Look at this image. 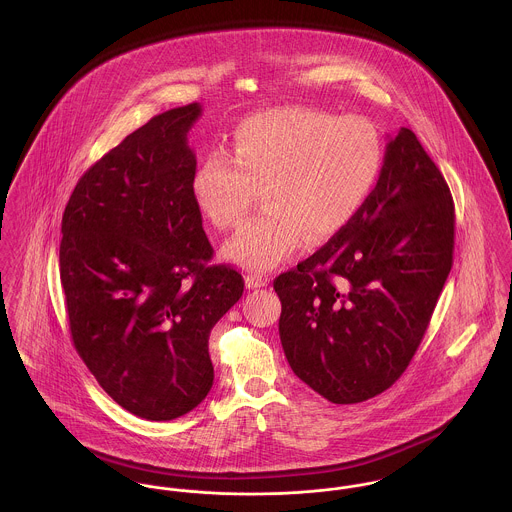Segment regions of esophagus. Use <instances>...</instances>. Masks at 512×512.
I'll return each mask as SVG.
<instances>
[{
  "mask_svg": "<svg viewBox=\"0 0 512 512\" xmlns=\"http://www.w3.org/2000/svg\"><path fill=\"white\" fill-rule=\"evenodd\" d=\"M264 286H268V278H264V276H256V274L246 276V288H248V290L264 288Z\"/></svg>",
  "mask_w": 512,
  "mask_h": 512,
  "instance_id": "34e87169",
  "label": "esophagus"
}]
</instances>
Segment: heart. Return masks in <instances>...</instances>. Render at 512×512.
I'll use <instances>...</instances> for the list:
<instances>
[{"label":"heart","instance_id":"heart-1","mask_svg":"<svg viewBox=\"0 0 512 512\" xmlns=\"http://www.w3.org/2000/svg\"><path fill=\"white\" fill-rule=\"evenodd\" d=\"M378 128L363 116L307 106L258 112L232 132L230 155L213 151L193 175L201 213L220 230L248 217L262 187L266 209L228 242V260L266 272L305 238L321 244L343 232L372 195L382 171Z\"/></svg>","mask_w":512,"mask_h":512}]
</instances>
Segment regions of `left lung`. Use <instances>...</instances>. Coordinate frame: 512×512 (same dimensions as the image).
<instances>
[{"mask_svg":"<svg viewBox=\"0 0 512 512\" xmlns=\"http://www.w3.org/2000/svg\"><path fill=\"white\" fill-rule=\"evenodd\" d=\"M449 187L408 128L386 146L363 211L274 280L293 372L333 404L390 388L416 355L453 264Z\"/></svg>","mask_w":512,"mask_h":512,"instance_id":"8db88e82","label":"left lung"}]
</instances>
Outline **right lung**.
<instances>
[{"instance_id": "obj_1", "label": "right lung", "mask_w": 512, "mask_h": 512, "mask_svg": "<svg viewBox=\"0 0 512 512\" xmlns=\"http://www.w3.org/2000/svg\"><path fill=\"white\" fill-rule=\"evenodd\" d=\"M197 102L153 116L76 183L63 215L61 284L74 349L134 416L175 420L215 378L211 329L244 280L213 264L193 195Z\"/></svg>"}]
</instances>
